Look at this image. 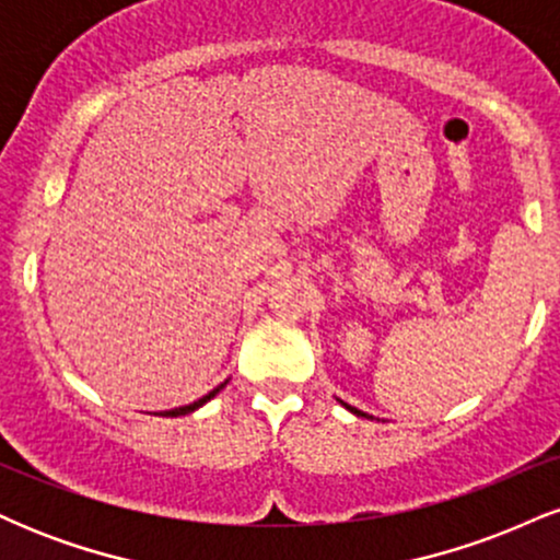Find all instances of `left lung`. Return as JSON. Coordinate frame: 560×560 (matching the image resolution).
Masks as SVG:
<instances>
[{
  "label": "left lung",
  "instance_id": "1",
  "mask_svg": "<svg viewBox=\"0 0 560 560\" xmlns=\"http://www.w3.org/2000/svg\"><path fill=\"white\" fill-rule=\"evenodd\" d=\"M350 410H355V408H350ZM355 413H358V416H361V410H355Z\"/></svg>",
  "mask_w": 560,
  "mask_h": 560
}]
</instances>
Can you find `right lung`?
<instances>
[{
	"instance_id": "1",
	"label": "right lung",
	"mask_w": 560,
	"mask_h": 560,
	"mask_svg": "<svg viewBox=\"0 0 560 560\" xmlns=\"http://www.w3.org/2000/svg\"><path fill=\"white\" fill-rule=\"evenodd\" d=\"M221 387H223V384H221ZM221 387H218V389H213V392H210V395L199 397V400H197V402H191V405H184V408H176V410H168V413H165V416H186V413H191V410H197V408H199V405H205V402H208V400H210V397H215V395H218V392H221Z\"/></svg>"
}]
</instances>
